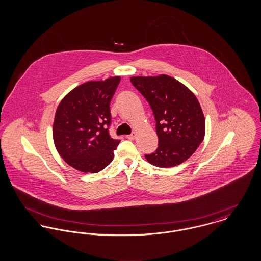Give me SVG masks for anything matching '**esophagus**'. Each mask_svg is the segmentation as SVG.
I'll list each match as a JSON object with an SVG mask.
<instances>
[{
    "instance_id": "34e87169",
    "label": "esophagus",
    "mask_w": 261,
    "mask_h": 261,
    "mask_svg": "<svg viewBox=\"0 0 261 261\" xmlns=\"http://www.w3.org/2000/svg\"><path fill=\"white\" fill-rule=\"evenodd\" d=\"M126 137H127L128 139H130V140H134V139H135V138L137 137V134L135 133V132H133L132 134H130V135H127Z\"/></svg>"
}]
</instances>
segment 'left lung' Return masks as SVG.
I'll return each mask as SVG.
<instances>
[{
	"label": "left lung",
	"mask_w": 261,
	"mask_h": 261,
	"mask_svg": "<svg viewBox=\"0 0 261 261\" xmlns=\"http://www.w3.org/2000/svg\"><path fill=\"white\" fill-rule=\"evenodd\" d=\"M133 86L152 110L159 148L146 160L158 167H173L187 161L205 134V119L195 94L166 74L133 76Z\"/></svg>",
	"instance_id": "8db88e82"
}]
</instances>
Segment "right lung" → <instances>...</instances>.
I'll return each mask as SVG.
<instances>
[{"instance_id": "obj_1", "label": "right lung", "mask_w": 261, "mask_h": 261, "mask_svg": "<svg viewBox=\"0 0 261 261\" xmlns=\"http://www.w3.org/2000/svg\"><path fill=\"white\" fill-rule=\"evenodd\" d=\"M120 76L89 81L72 89L59 103L53 125L54 144L68 165L97 173L113 160L119 140L110 136V103Z\"/></svg>"}]
</instances>
